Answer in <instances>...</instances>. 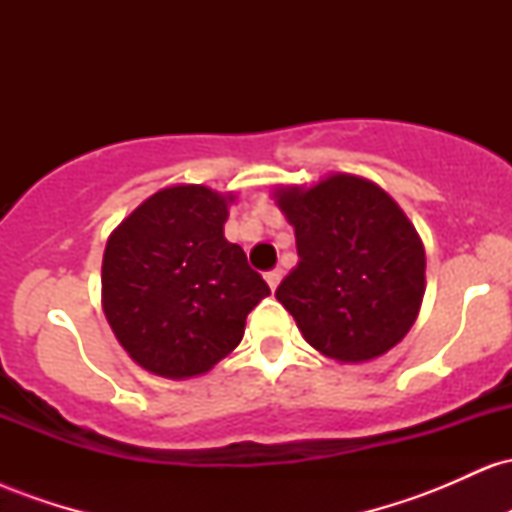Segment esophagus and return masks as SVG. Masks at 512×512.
<instances>
[{
    "mask_svg": "<svg viewBox=\"0 0 512 512\" xmlns=\"http://www.w3.org/2000/svg\"><path fill=\"white\" fill-rule=\"evenodd\" d=\"M281 276H284V272H281L279 267L276 269H272V272H267L264 274V279H267V284H269V289H276V286H279V281H281Z\"/></svg>",
    "mask_w": 512,
    "mask_h": 512,
    "instance_id": "1",
    "label": "esophagus"
}]
</instances>
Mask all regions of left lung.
<instances>
[{
  "label": "left lung",
  "instance_id": "1",
  "mask_svg": "<svg viewBox=\"0 0 512 512\" xmlns=\"http://www.w3.org/2000/svg\"><path fill=\"white\" fill-rule=\"evenodd\" d=\"M276 204L296 228L298 264L276 289L305 342L344 363L383 356L424 301V245L387 192L337 173L284 187Z\"/></svg>",
  "mask_w": 512,
  "mask_h": 512
}]
</instances>
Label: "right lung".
<instances>
[{
	"label": "right lung",
	"mask_w": 512,
	"mask_h": 512,
	"mask_svg": "<svg viewBox=\"0 0 512 512\" xmlns=\"http://www.w3.org/2000/svg\"><path fill=\"white\" fill-rule=\"evenodd\" d=\"M231 197L202 185L151 195L103 255V310L117 342L163 378L207 373L240 344L269 296L240 245L223 238Z\"/></svg>",
	"instance_id": "add662e5"
}]
</instances>
